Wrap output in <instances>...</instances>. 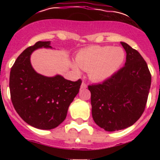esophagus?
<instances>
[{
	"instance_id": "obj_1",
	"label": "esophagus",
	"mask_w": 160,
	"mask_h": 160,
	"mask_svg": "<svg viewBox=\"0 0 160 160\" xmlns=\"http://www.w3.org/2000/svg\"><path fill=\"white\" fill-rule=\"evenodd\" d=\"M87 87V84H86V83L85 82H82V85H81V89H86Z\"/></svg>"
}]
</instances>
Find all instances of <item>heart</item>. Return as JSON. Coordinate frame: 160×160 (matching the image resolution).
Returning <instances> with one entry per match:
<instances>
[{
	"mask_svg": "<svg viewBox=\"0 0 160 160\" xmlns=\"http://www.w3.org/2000/svg\"><path fill=\"white\" fill-rule=\"evenodd\" d=\"M125 52L120 47L93 46L78 53L76 62L85 71H88L92 81L102 82L110 78L123 64ZM76 72L78 68L73 66Z\"/></svg>",
	"mask_w": 160,
	"mask_h": 160,
	"instance_id": "b5f03b06",
	"label": "heart"
}]
</instances>
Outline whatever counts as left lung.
<instances>
[{
    "label": "left lung",
    "instance_id": "obj_1",
    "mask_svg": "<svg viewBox=\"0 0 160 160\" xmlns=\"http://www.w3.org/2000/svg\"><path fill=\"white\" fill-rule=\"evenodd\" d=\"M127 53L125 66L101 84L89 86L92 117L107 131L128 128L143 113L152 75L147 62L137 50L121 42Z\"/></svg>",
    "mask_w": 160,
    "mask_h": 160
}]
</instances>
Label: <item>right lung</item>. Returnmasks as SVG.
<instances>
[{"instance_id":"add662e5","label":"right lung","mask_w":160,"mask_h":160,"mask_svg":"<svg viewBox=\"0 0 160 160\" xmlns=\"http://www.w3.org/2000/svg\"><path fill=\"white\" fill-rule=\"evenodd\" d=\"M41 48L52 49L50 42H36L18 56L11 68L9 90L12 105L25 122L38 129L51 130L66 118L82 81L66 80L59 74L46 77L37 73L31 65L30 56Z\"/></svg>"}]
</instances>
